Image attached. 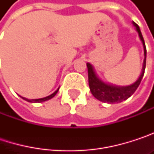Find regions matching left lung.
Wrapping results in <instances>:
<instances>
[{"label":"left lung","mask_w":154,"mask_h":154,"mask_svg":"<svg viewBox=\"0 0 154 154\" xmlns=\"http://www.w3.org/2000/svg\"><path fill=\"white\" fill-rule=\"evenodd\" d=\"M134 26L137 28V31L138 32L139 37L143 43V52H144V60H143V69L142 73L140 75L139 78L132 85H128V86H115L111 85L105 84L103 82L101 79H99L94 70L93 66L90 63H86L87 69H88V83H89V87L92 94L99 101L103 103H121L127 99H128L137 89L139 86L141 80L143 77L144 74V69H145V65H146V47L144 44L143 37L142 35V33L140 31L138 25L133 22Z\"/></svg>","instance_id":"left-lung-1"}]
</instances>
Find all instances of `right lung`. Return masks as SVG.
I'll use <instances>...</instances> for the list:
<instances>
[{
    "mask_svg": "<svg viewBox=\"0 0 154 154\" xmlns=\"http://www.w3.org/2000/svg\"><path fill=\"white\" fill-rule=\"evenodd\" d=\"M58 91H59V88H58L53 94H51V95H49V96H47V97H45V98H41V99H32V100H28V99H26V98H24V97H22V98H23L24 100L29 102V103H42V102H45V101H48V100L51 99L52 97H54L55 94L58 93Z\"/></svg>",
    "mask_w": 154,
    "mask_h": 154,
    "instance_id": "obj_1",
    "label": "right lung"
}]
</instances>
